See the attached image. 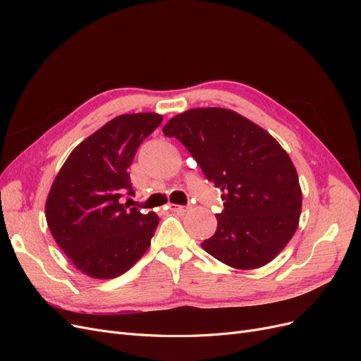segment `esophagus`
<instances>
[{
  "label": "esophagus",
  "instance_id": "1",
  "mask_svg": "<svg viewBox=\"0 0 361 361\" xmlns=\"http://www.w3.org/2000/svg\"><path fill=\"white\" fill-rule=\"evenodd\" d=\"M170 211L173 212H178V214H182V212H187L188 207L187 206H182V204H170Z\"/></svg>",
  "mask_w": 361,
  "mask_h": 361
}]
</instances>
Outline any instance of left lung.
Returning <instances> with one entry per match:
<instances>
[{
    "label": "left lung",
    "instance_id": "1",
    "mask_svg": "<svg viewBox=\"0 0 361 361\" xmlns=\"http://www.w3.org/2000/svg\"><path fill=\"white\" fill-rule=\"evenodd\" d=\"M178 138L207 180L223 190L216 231L202 247L238 269L267 265L298 227L301 188L283 147L265 129L224 108H194L162 128Z\"/></svg>",
    "mask_w": 361,
    "mask_h": 361
}]
</instances>
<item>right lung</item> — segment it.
<instances>
[{
	"mask_svg": "<svg viewBox=\"0 0 361 361\" xmlns=\"http://www.w3.org/2000/svg\"><path fill=\"white\" fill-rule=\"evenodd\" d=\"M155 113L123 114L73 149L54 180L45 212L49 231L72 264L93 279H114L143 256L159 218L122 203L134 195L128 169L161 125Z\"/></svg>",
	"mask_w": 361,
	"mask_h": 361,
	"instance_id": "right-lung-1",
	"label": "right lung"
}]
</instances>
